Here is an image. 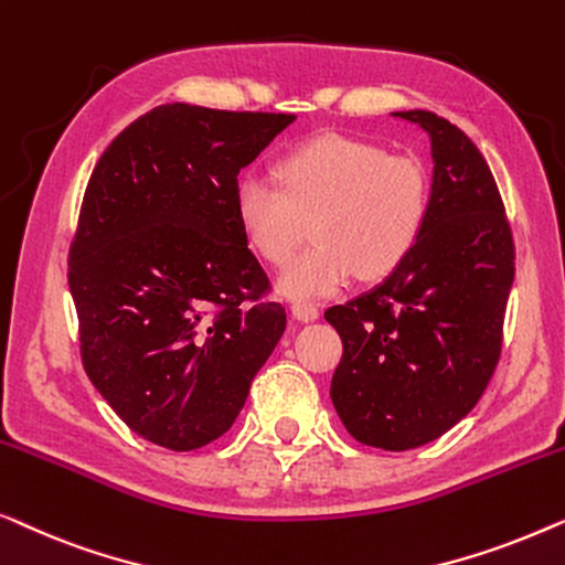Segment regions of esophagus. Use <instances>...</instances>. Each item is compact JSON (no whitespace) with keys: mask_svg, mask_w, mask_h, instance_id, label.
<instances>
[{"mask_svg":"<svg viewBox=\"0 0 565 565\" xmlns=\"http://www.w3.org/2000/svg\"><path fill=\"white\" fill-rule=\"evenodd\" d=\"M291 315L297 317V320H301V322H315L317 317H320V307L309 305V301H294Z\"/></svg>","mask_w":565,"mask_h":565,"instance_id":"1","label":"esophagus"}]
</instances>
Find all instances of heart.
Segmentation results:
<instances>
[{
    "mask_svg": "<svg viewBox=\"0 0 565 565\" xmlns=\"http://www.w3.org/2000/svg\"><path fill=\"white\" fill-rule=\"evenodd\" d=\"M279 181L245 171L235 186V217L260 260L286 266L307 241L315 245L279 279L291 299L330 297L359 274H394L423 237L430 177L412 156L343 135H320L279 161Z\"/></svg>",
    "mask_w": 565,
    "mask_h": 565,
    "instance_id": "heart-1",
    "label": "heart"
}]
</instances>
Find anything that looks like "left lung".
<instances>
[{
	"mask_svg": "<svg viewBox=\"0 0 565 565\" xmlns=\"http://www.w3.org/2000/svg\"><path fill=\"white\" fill-rule=\"evenodd\" d=\"M394 115L430 138L423 237L384 284L324 320L343 338L330 396L345 430L371 448L412 450L460 423L497 369L514 243L468 135L427 109Z\"/></svg>",
	"mask_w": 565,
	"mask_h": 565,
	"instance_id": "8db88e82",
	"label": "left lung"
}]
</instances>
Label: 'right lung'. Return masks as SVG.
I'll return each instance as SVG.
<instances>
[{"instance_id":"right-lung-1","label":"right lung","mask_w":565,"mask_h":565,"mask_svg":"<svg viewBox=\"0 0 565 565\" xmlns=\"http://www.w3.org/2000/svg\"><path fill=\"white\" fill-rule=\"evenodd\" d=\"M294 115L177 102L127 125L94 166L68 248L86 376L156 445L230 430L286 330L235 217L237 173Z\"/></svg>"}]
</instances>
